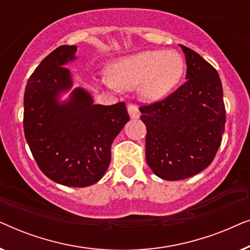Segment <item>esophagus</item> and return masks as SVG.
I'll return each mask as SVG.
<instances>
[{
    "label": "esophagus",
    "instance_id": "esophagus-1",
    "mask_svg": "<svg viewBox=\"0 0 250 250\" xmlns=\"http://www.w3.org/2000/svg\"><path fill=\"white\" fill-rule=\"evenodd\" d=\"M127 111L132 119H138L140 117V110L135 104H128L127 105Z\"/></svg>",
    "mask_w": 250,
    "mask_h": 250
}]
</instances>
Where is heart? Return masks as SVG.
I'll return each instance as SVG.
<instances>
[{"mask_svg":"<svg viewBox=\"0 0 250 250\" xmlns=\"http://www.w3.org/2000/svg\"><path fill=\"white\" fill-rule=\"evenodd\" d=\"M184 62L174 51L146 50L116 60L109 77L102 82L110 88L138 87L143 100L157 101L169 93L183 75Z\"/></svg>","mask_w":250,"mask_h":250,"instance_id":"1","label":"heart"}]
</instances>
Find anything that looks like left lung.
<instances>
[{"label":"left lung","mask_w":250,"mask_h":250,"mask_svg":"<svg viewBox=\"0 0 250 250\" xmlns=\"http://www.w3.org/2000/svg\"><path fill=\"white\" fill-rule=\"evenodd\" d=\"M180 46L188 81L164 100L140 107L146 127V164L168 181L188 179L210 165L227 117L216 69L193 50Z\"/></svg>","instance_id":"obj_1"}]
</instances>
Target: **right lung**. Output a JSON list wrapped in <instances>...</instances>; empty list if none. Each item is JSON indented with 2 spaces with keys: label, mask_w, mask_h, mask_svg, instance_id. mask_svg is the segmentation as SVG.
<instances>
[{
  "label": "right lung",
  "mask_w": 250,
  "mask_h": 250,
  "mask_svg": "<svg viewBox=\"0 0 250 250\" xmlns=\"http://www.w3.org/2000/svg\"><path fill=\"white\" fill-rule=\"evenodd\" d=\"M76 51V45L57 47L29 77L23 95V132L34 159L50 180L83 188L104 176L112 141L129 116L124 102L94 104L81 87L67 101H59L73 85L64 64L75 59Z\"/></svg>",
  "instance_id": "add662e5"
}]
</instances>
